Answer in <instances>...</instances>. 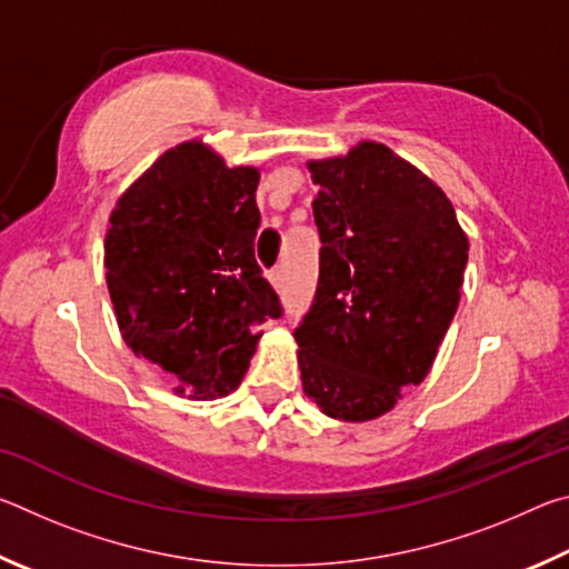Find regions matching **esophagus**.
Returning a JSON list of instances; mask_svg holds the SVG:
<instances>
[{
  "label": "esophagus",
  "instance_id": "esophagus-1",
  "mask_svg": "<svg viewBox=\"0 0 569 569\" xmlns=\"http://www.w3.org/2000/svg\"><path fill=\"white\" fill-rule=\"evenodd\" d=\"M271 283H273L276 288H283V286H286V268H283V266L273 268V271H271Z\"/></svg>",
  "mask_w": 569,
  "mask_h": 569
}]
</instances>
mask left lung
<instances>
[{"label": "left lung", "instance_id": "left-lung-1", "mask_svg": "<svg viewBox=\"0 0 569 569\" xmlns=\"http://www.w3.org/2000/svg\"><path fill=\"white\" fill-rule=\"evenodd\" d=\"M319 286L293 331L308 399L369 421L417 387L455 319L467 236L437 182L381 142L311 160Z\"/></svg>", "mask_w": 569, "mask_h": 569}]
</instances>
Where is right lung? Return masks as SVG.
Here are the masks:
<instances>
[{"label": "right lung", "mask_w": 569, "mask_h": 569, "mask_svg": "<svg viewBox=\"0 0 569 569\" xmlns=\"http://www.w3.org/2000/svg\"><path fill=\"white\" fill-rule=\"evenodd\" d=\"M258 178L190 140L162 152L110 216L104 268L122 339L192 399L233 391L261 323L283 313L253 250Z\"/></svg>", "instance_id": "obj_1"}]
</instances>
